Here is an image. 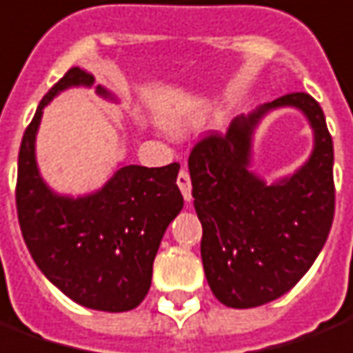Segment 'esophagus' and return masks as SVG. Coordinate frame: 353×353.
<instances>
[{"instance_id": "1", "label": "esophagus", "mask_w": 353, "mask_h": 353, "mask_svg": "<svg viewBox=\"0 0 353 353\" xmlns=\"http://www.w3.org/2000/svg\"><path fill=\"white\" fill-rule=\"evenodd\" d=\"M176 184H179V188H181L184 199H186V201H192V182H190L188 171H184V169H182V171L179 172Z\"/></svg>"}]
</instances>
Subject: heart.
Listing matches in <instances>:
<instances>
[{"instance_id":"b5f03b06","label":"heart","mask_w":353,"mask_h":353,"mask_svg":"<svg viewBox=\"0 0 353 353\" xmlns=\"http://www.w3.org/2000/svg\"><path fill=\"white\" fill-rule=\"evenodd\" d=\"M201 123V117H190L186 121H181V123H176L172 127V131L176 132V134H182V132L190 131V129H194L197 125Z\"/></svg>"}]
</instances>
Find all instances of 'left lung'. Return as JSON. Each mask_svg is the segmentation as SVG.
<instances>
[{"label":"left lung","mask_w":353,"mask_h":353,"mask_svg":"<svg viewBox=\"0 0 353 353\" xmlns=\"http://www.w3.org/2000/svg\"><path fill=\"white\" fill-rule=\"evenodd\" d=\"M299 109L314 144L291 175L266 183L252 171L254 134L276 109ZM332 139L321 106L291 92L236 117L188 159L192 196L203 226L201 261L212 294L230 308H254L283 296L312 268L334 214Z\"/></svg>","instance_id":"obj_1"}]
</instances>
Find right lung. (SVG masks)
Instances as JSON below:
<instances>
[{
  "instance_id": "add662e5",
  "label": "right lung",
  "mask_w": 353,
  "mask_h": 353,
  "mask_svg": "<svg viewBox=\"0 0 353 353\" xmlns=\"http://www.w3.org/2000/svg\"><path fill=\"white\" fill-rule=\"evenodd\" d=\"M87 87L102 99L117 97L81 68L66 72L43 97L22 137L17 211L32 259L49 281L85 308L127 312L148 294L152 266L165 230L182 211L181 165L119 163L99 190L59 194L45 182L36 157L43 110L62 91Z\"/></svg>"
}]
</instances>
